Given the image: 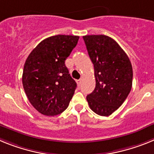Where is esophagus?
Listing matches in <instances>:
<instances>
[{
  "mask_svg": "<svg viewBox=\"0 0 154 154\" xmlns=\"http://www.w3.org/2000/svg\"><path fill=\"white\" fill-rule=\"evenodd\" d=\"M81 81H82V79H79V80H77V85H78L79 86H80V85H81Z\"/></svg>",
  "mask_w": 154,
  "mask_h": 154,
  "instance_id": "esophagus-1",
  "label": "esophagus"
}]
</instances>
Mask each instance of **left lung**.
Masks as SVG:
<instances>
[{
    "mask_svg": "<svg viewBox=\"0 0 154 154\" xmlns=\"http://www.w3.org/2000/svg\"><path fill=\"white\" fill-rule=\"evenodd\" d=\"M94 64L96 85L87 96L91 109L101 116L117 110L129 95L133 85V67L120 45L104 35L83 36Z\"/></svg>",
    "mask_w": 154,
    "mask_h": 154,
    "instance_id": "left-lung-1",
    "label": "left lung"
}]
</instances>
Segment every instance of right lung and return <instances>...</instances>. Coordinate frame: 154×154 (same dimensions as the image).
I'll list each match as a JSON object with an SVG mask.
<instances>
[{
    "label": "right lung",
    "instance_id": "right-lung-1",
    "mask_svg": "<svg viewBox=\"0 0 154 154\" xmlns=\"http://www.w3.org/2000/svg\"><path fill=\"white\" fill-rule=\"evenodd\" d=\"M79 36L57 35L42 40L24 65L22 84L28 99L41 114L54 116L66 110L77 83L65 60L77 45Z\"/></svg>",
    "mask_w": 154,
    "mask_h": 154
}]
</instances>
